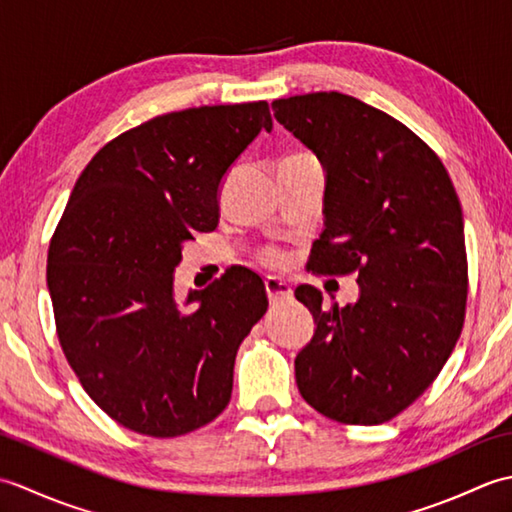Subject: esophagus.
Masks as SVG:
<instances>
[{"mask_svg": "<svg viewBox=\"0 0 512 512\" xmlns=\"http://www.w3.org/2000/svg\"><path fill=\"white\" fill-rule=\"evenodd\" d=\"M264 286H266V295H268L270 303L286 301V299H290V295H292V290H290V286L286 284V281H281V279H277V277H268V279L264 281Z\"/></svg>", "mask_w": 512, "mask_h": 512, "instance_id": "1", "label": "esophagus"}]
</instances>
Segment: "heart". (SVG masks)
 Wrapping results in <instances>:
<instances>
[{"mask_svg":"<svg viewBox=\"0 0 512 512\" xmlns=\"http://www.w3.org/2000/svg\"><path fill=\"white\" fill-rule=\"evenodd\" d=\"M259 259H262V262L268 264V266H279L281 262H284V253H281V250L275 248V246H268V248L262 250Z\"/></svg>","mask_w":512,"mask_h":512,"instance_id":"b5f03b06","label":"heart"}]
</instances>
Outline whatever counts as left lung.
<instances>
[{"label":"left lung","mask_w":512,"mask_h":512,"mask_svg":"<svg viewBox=\"0 0 512 512\" xmlns=\"http://www.w3.org/2000/svg\"><path fill=\"white\" fill-rule=\"evenodd\" d=\"M275 118L323 162L325 228L312 275H358L352 306H323L303 284L317 332L295 358L303 400L341 424L387 422L438 378L458 343L469 295L462 206L420 136L354 96L273 101Z\"/></svg>","instance_id":"obj_1"}]
</instances>
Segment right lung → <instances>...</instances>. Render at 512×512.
<instances>
[{"instance_id": "right-lung-1", "label": "right lung", "mask_w": 512, "mask_h": 512, "mask_svg": "<svg viewBox=\"0 0 512 512\" xmlns=\"http://www.w3.org/2000/svg\"><path fill=\"white\" fill-rule=\"evenodd\" d=\"M262 129H273L266 101L127 129L96 151L54 228L46 277L61 350L129 431L178 438L231 400L237 347L268 310L264 281L228 268L180 308L173 270L182 244L217 226L224 173Z\"/></svg>"}]
</instances>
